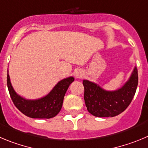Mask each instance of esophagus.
<instances>
[{"instance_id": "esophagus-1", "label": "esophagus", "mask_w": 148, "mask_h": 148, "mask_svg": "<svg viewBox=\"0 0 148 148\" xmlns=\"http://www.w3.org/2000/svg\"><path fill=\"white\" fill-rule=\"evenodd\" d=\"M83 72H82V71H81V70H77V71L75 72V77H77V78H82V77H83Z\"/></svg>"}]
</instances>
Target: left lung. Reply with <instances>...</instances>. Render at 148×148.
<instances>
[{
	"mask_svg": "<svg viewBox=\"0 0 148 148\" xmlns=\"http://www.w3.org/2000/svg\"><path fill=\"white\" fill-rule=\"evenodd\" d=\"M82 84L88 112L97 117H113L123 112L132 101L138 86V71L134 68L128 80L116 90H106L86 79Z\"/></svg>",
	"mask_w": 148,
	"mask_h": 148,
	"instance_id": "8db88e82",
	"label": "left lung"
}]
</instances>
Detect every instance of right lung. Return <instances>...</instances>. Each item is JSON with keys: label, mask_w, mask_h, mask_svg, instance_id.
<instances>
[{"label": "right lung", "mask_w": 148, "mask_h": 148, "mask_svg": "<svg viewBox=\"0 0 148 148\" xmlns=\"http://www.w3.org/2000/svg\"><path fill=\"white\" fill-rule=\"evenodd\" d=\"M74 81L73 77L62 79L46 96L38 99H26L15 92L7 73V87L13 103L24 115L34 119H50L58 115L62 106L66 90Z\"/></svg>", "instance_id": "right-lung-1"}]
</instances>
